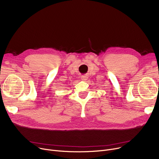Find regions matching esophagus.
<instances>
[{"label": "esophagus", "mask_w": 159, "mask_h": 159, "mask_svg": "<svg viewBox=\"0 0 159 159\" xmlns=\"http://www.w3.org/2000/svg\"><path fill=\"white\" fill-rule=\"evenodd\" d=\"M88 77H87V75H82V76L81 77V80H84V81H86V80H88Z\"/></svg>", "instance_id": "obj_1"}]
</instances>
